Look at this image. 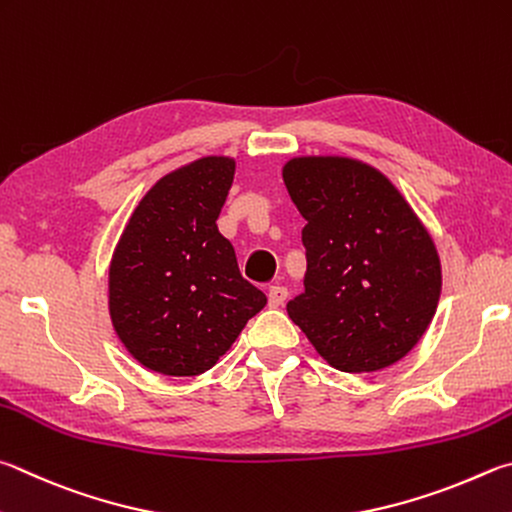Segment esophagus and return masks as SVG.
<instances>
[{"label": "esophagus", "instance_id": "esophagus-1", "mask_svg": "<svg viewBox=\"0 0 512 512\" xmlns=\"http://www.w3.org/2000/svg\"><path fill=\"white\" fill-rule=\"evenodd\" d=\"M286 297H288L286 286L275 284V286L268 288V306H271V309H277V306H282L286 302Z\"/></svg>", "mask_w": 512, "mask_h": 512}]
</instances>
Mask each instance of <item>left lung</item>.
Wrapping results in <instances>:
<instances>
[{
	"mask_svg": "<svg viewBox=\"0 0 512 512\" xmlns=\"http://www.w3.org/2000/svg\"><path fill=\"white\" fill-rule=\"evenodd\" d=\"M306 219L304 293L286 304L331 367L349 374L401 360L441 295L432 237L392 181L345 156H302L282 170Z\"/></svg>",
	"mask_w": 512,
	"mask_h": 512,
	"instance_id": "1",
	"label": "left lung"
}]
</instances>
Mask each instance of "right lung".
Returning a JSON list of instances; mask_svg holds the SVG:
<instances>
[{
    "label": "right lung",
    "mask_w": 512,
    "mask_h": 512,
    "mask_svg": "<svg viewBox=\"0 0 512 512\" xmlns=\"http://www.w3.org/2000/svg\"><path fill=\"white\" fill-rule=\"evenodd\" d=\"M235 161L203 156L165 174L129 217L109 266V315L143 367L199 376L217 365L266 295L239 273L217 228Z\"/></svg>",
    "instance_id": "right-lung-1"
}]
</instances>
